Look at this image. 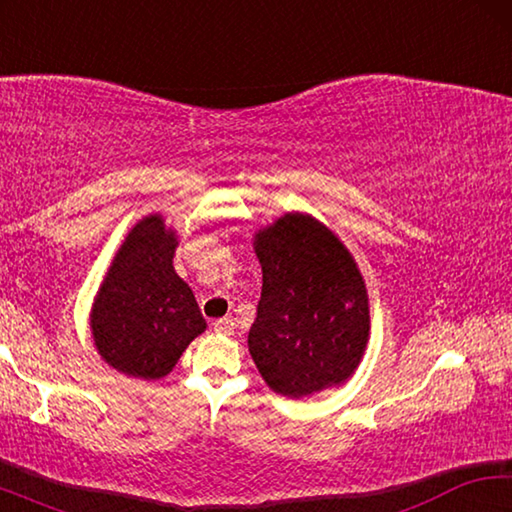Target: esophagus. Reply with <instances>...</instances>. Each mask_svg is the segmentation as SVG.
<instances>
[{"label":"esophagus","mask_w":512,"mask_h":512,"mask_svg":"<svg viewBox=\"0 0 512 512\" xmlns=\"http://www.w3.org/2000/svg\"><path fill=\"white\" fill-rule=\"evenodd\" d=\"M212 327H214V332H216V334L230 336L232 332H235V320H232L230 316H225V318H219V320H214V323H212Z\"/></svg>","instance_id":"34e87169"}]
</instances>
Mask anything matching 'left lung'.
Masks as SVG:
<instances>
[{
  "mask_svg": "<svg viewBox=\"0 0 512 512\" xmlns=\"http://www.w3.org/2000/svg\"><path fill=\"white\" fill-rule=\"evenodd\" d=\"M262 298L248 332L259 375L275 393L307 397L352 377L370 334L357 262L327 225L289 212L255 232Z\"/></svg>",
  "mask_w": 512,
  "mask_h": 512,
  "instance_id": "obj_1",
  "label": "left lung"
}]
</instances>
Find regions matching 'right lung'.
Listing matches in <instances>:
<instances>
[{
	"instance_id": "obj_1",
	"label": "right lung",
	"mask_w": 512,
	"mask_h": 512,
	"mask_svg": "<svg viewBox=\"0 0 512 512\" xmlns=\"http://www.w3.org/2000/svg\"><path fill=\"white\" fill-rule=\"evenodd\" d=\"M176 232L160 214L128 232L94 298L90 327L101 359L135 379L169 375L205 318L192 289L173 271Z\"/></svg>"
}]
</instances>
